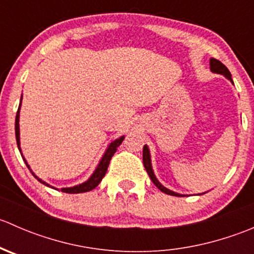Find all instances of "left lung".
Masks as SVG:
<instances>
[{
  "label": "left lung",
  "mask_w": 254,
  "mask_h": 254,
  "mask_svg": "<svg viewBox=\"0 0 254 254\" xmlns=\"http://www.w3.org/2000/svg\"><path fill=\"white\" fill-rule=\"evenodd\" d=\"M210 68H211L212 72H216V73H220V75H224L226 76L227 78L230 79V81L232 82V78H231V73H230L229 68L226 67V66L224 65V64L221 63V61L216 60V59H210ZM142 161H143V166H145V170L146 172H147V175L150 176L151 181L153 182V184H155L156 187H157L158 189H160L161 191H163V193L166 194H170V195H173V196H183L181 195V194H177L175 191L170 190V189L165 188V187L162 186V184L160 183V182L156 179L155 175H153V171H152V167H151V158H150V151H148V147L147 146H143V151H142Z\"/></svg>",
  "instance_id": "left-lung-1"
}]
</instances>
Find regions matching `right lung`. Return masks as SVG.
Instances as JSON below:
<instances>
[{
    "mask_svg": "<svg viewBox=\"0 0 254 254\" xmlns=\"http://www.w3.org/2000/svg\"><path fill=\"white\" fill-rule=\"evenodd\" d=\"M20 101H22V99H20ZM16 140H17L18 148H19V151H20V146H19V108H18L17 115H16ZM123 140H124V136L119 137V139H117L115 141H113L111 145H109V147L107 148L106 153H104L103 157H102L101 162H99L98 167L96 168V171H94V173L92 175V177L88 179V181L84 182V183H82V184H79V186L71 187V188H63L61 189V191H64V193H68V194H77V193H84V191H89V190H92V189L96 188V187L99 184V182H101L102 179H103V177L106 176V172H107V170H108L109 162H111L113 155L115 153L117 148L119 147L120 143L123 142ZM27 167L29 168V166L27 165ZM33 176H34L35 178L40 182V183L45 184V186L49 187V184L45 183V182H43L42 179L38 178L34 173H33Z\"/></svg>",
    "mask_w": 254,
    "mask_h": 254,
    "instance_id": "1",
    "label": "right lung"
}]
</instances>
